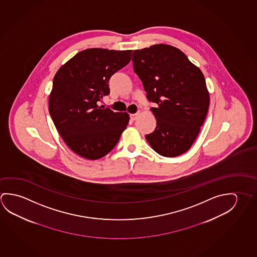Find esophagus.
<instances>
[{"label": "esophagus", "mask_w": 257, "mask_h": 257, "mask_svg": "<svg viewBox=\"0 0 257 257\" xmlns=\"http://www.w3.org/2000/svg\"><path fill=\"white\" fill-rule=\"evenodd\" d=\"M139 112H137V113H134V114L131 115V118L132 120H136L138 117H139Z\"/></svg>", "instance_id": "esophagus-1"}]
</instances>
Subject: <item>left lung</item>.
Returning a JSON list of instances; mask_svg holds the SVG:
<instances>
[{
  "mask_svg": "<svg viewBox=\"0 0 257 257\" xmlns=\"http://www.w3.org/2000/svg\"><path fill=\"white\" fill-rule=\"evenodd\" d=\"M134 71L147 97L156 127L146 135L157 154L175 157L189 150L207 114L210 96L204 74L171 45H152L132 53Z\"/></svg>",
  "mask_w": 257,
  "mask_h": 257,
  "instance_id": "8db88e82",
  "label": "left lung"
}]
</instances>
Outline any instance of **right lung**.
I'll use <instances>...</instances> for the list:
<instances>
[{
    "label": "right lung",
    "mask_w": 257,
    "mask_h": 257,
    "mask_svg": "<svg viewBox=\"0 0 257 257\" xmlns=\"http://www.w3.org/2000/svg\"><path fill=\"white\" fill-rule=\"evenodd\" d=\"M131 50L90 48L61 66L53 78L49 112L59 134L77 155L97 160L111 151L130 120L126 112L99 106L110 77L127 65Z\"/></svg>",
    "instance_id": "1"
}]
</instances>
